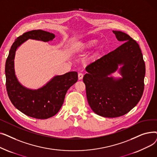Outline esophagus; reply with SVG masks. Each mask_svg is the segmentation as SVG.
Segmentation results:
<instances>
[{"label": "esophagus", "mask_w": 157, "mask_h": 157, "mask_svg": "<svg viewBox=\"0 0 157 157\" xmlns=\"http://www.w3.org/2000/svg\"><path fill=\"white\" fill-rule=\"evenodd\" d=\"M83 78V74L82 73H79L78 74V79L80 80V79H82Z\"/></svg>", "instance_id": "obj_1"}]
</instances>
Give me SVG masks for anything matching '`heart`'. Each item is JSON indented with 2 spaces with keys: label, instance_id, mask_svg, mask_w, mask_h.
Segmentation results:
<instances>
[{
  "label": "heart",
  "instance_id": "b5f03b06",
  "mask_svg": "<svg viewBox=\"0 0 157 157\" xmlns=\"http://www.w3.org/2000/svg\"><path fill=\"white\" fill-rule=\"evenodd\" d=\"M97 43V39H88L85 41H83V42H80L77 43V44L75 46V49L78 52H83L86 49H88L90 48L93 47ZM101 49H102V48L98 49V50L96 52L95 55L98 56L99 55V53L101 52Z\"/></svg>",
  "mask_w": 157,
  "mask_h": 157
}]
</instances>
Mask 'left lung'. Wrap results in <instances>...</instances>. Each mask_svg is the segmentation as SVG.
I'll use <instances>...</instances> for the list:
<instances>
[{
  "mask_svg": "<svg viewBox=\"0 0 157 157\" xmlns=\"http://www.w3.org/2000/svg\"><path fill=\"white\" fill-rule=\"evenodd\" d=\"M113 32L125 43L88 65L83 77L89 105L95 113L106 118L123 116L137 104L143 94L146 71L136 41L124 32ZM118 70L121 78L110 76Z\"/></svg>",
  "mask_w": 157,
  "mask_h": 157,
  "instance_id": "8db88e82",
  "label": "left lung"
}]
</instances>
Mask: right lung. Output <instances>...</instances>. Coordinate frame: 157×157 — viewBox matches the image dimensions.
Returning a JSON list of instances; mask_svg holds the SVG:
<instances>
[{"instance_id":"add662e5","label":"right lung","mask_w":157,"mask_h":157,"mask_svg":"<svg viewBox=\"0 0 157 157\" xmlns=\"http://www.w3.org/2000/svg\"><path fill=\"white\" fill-rule=\"evenodd\" d=\"M55 37L53 33L42 30L24 33L11 46L6 62V85L11 102L23 114L37 119L51 118L59 111L67 90L78 79V72L71 71L55 76L43 87L30 89L23 86L15 75V53L17 48L29 39L48 42Z\"/></svg>"}]
</instances>
